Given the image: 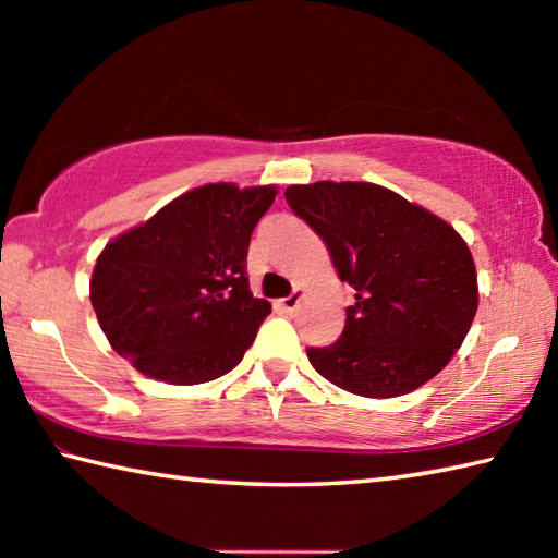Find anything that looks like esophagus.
I'll use <instances>...</instances> for the list:
<instances>
[{"label":"esophagus","instance_id":"obj_1","mask_svg":"<svg viewBox=\"0 0 558 558\" xmlns=\"http://www.w3.org/2000/svg\"><path fill=\"white\" fill-rule=\"evenodd\" d=\"M300 300H302V290H295V292H292V295L280 300V307L286 310V313H295L298 305H300Z\"/></svg>","mask_w":558,"mask_h":558}]
</instances>
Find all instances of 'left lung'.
I'll return each instance as SVG.
<instances>
[{
	"mask_svg": "<svg viewBox=\"0 0 558 558\" xmlns=\"http://www.w3.org/2000/svg\"><path fill=\"white\" fill-rule=\"evenodd\" d=\"M286 202L327 243L356 300L337 342L307 347L315 372L369 399L433 379L477 313L475 263L456 229L366 182L295 184Z\"/></svg>",
	"mask_w": 558,
	"mask_h": 558,
	"instance_id": "obj_1",
	"label": "left lung"
}]
</instances>
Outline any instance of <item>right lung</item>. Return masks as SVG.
I'll use <instances>...</instances> for the list:
<instances>
[{
    "label": "right lung",
    "mask_w": 558,
    "mask_h": 558,
    "mask_svg": "<svg viewBox=\"0 0 558 558\" xmlns=\"http://www.w3.org/2000/svg\"><path fill=\"white\" fill-rule=\"evenodd\" d=\"M272 199V186L206 184L110 241L90 302L112 349L177 386L229 374L270 315L248 288L245 258Z\"/></svg>",
    "instance_id": "1"
}]
</instances>
